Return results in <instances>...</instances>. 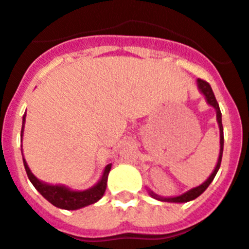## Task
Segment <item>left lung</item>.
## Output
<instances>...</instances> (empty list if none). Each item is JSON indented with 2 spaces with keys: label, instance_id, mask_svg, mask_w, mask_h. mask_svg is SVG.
<instances>
[{
  "label": "left lung",
  "instance_id": "8db88e82",
  "mask_svg": "<svg viewBox=\"0 0 249 249\" xmlns=\"http://www.w3.org/2000/svg\"><path fill=\"white\" fill-rule=\"evenodd\" d=\"M196 85H198V89H199L200 92L203 93L204 97H206L207 103H208L211 107H213L214 110H216V118H217L218 127H220V154H218L217 164H216V167H214L213 172L211 174L210 178H207L203 184L199 185V186H196V188L190 189V190H188V192L184 193V194H181V196H174V198H163V196H157V194H154V193L149 190V193H150V196H152L153 198H156V199H158V200H162V202H172V203H186V202H190V200L198 198V196H199L200 194H202V193H203L204 190L208 188V186H210L211 182L213 181L214 176H216L218 168H220V164H221L222 152H224V128H222L221 110H220V107H218V103H217V100H216V97H214V93H213V91H212V89H211L210 83L206 82V81H203V79L198 78V79H196Z\"/></svg>",
  "mask_w": 249,
  "mask_h": 249
}]
</instances>
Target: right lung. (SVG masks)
I'll list each match as a JSON object with an SVG mask.
<instances>
[{
  "label": "right lung",
  "mask_w": 249,
  "mask_h": 249,
  "mask_svg": "<svg viewBox=\"0 0 249 249\" xmlns=\"http://www.w3.org/2000/svg\"><path fill=\"white\" fill-rule=\"evenodd\" d=\"M24 123H25V114L23 115V126H21V134L20 136L23 137V131H24ZM23 163L27 171L28 178L31 180L39 194L47 199L51 204H53L57 208H63V210H78L82 207L90 206V204L96 203L97 200L101 199V196H104L105 189H107V182H108V175L109 171L112 168V164L109 163L108 166L105 167L103 176L99 180L96 185H93L92 188L83 190V192H75V190H71L68 186L64 185H50L39 181L38 178H36L35 175L32 174V171L29 170L27 162L23 157Z\"/></svg>",
  "instance_id": "obj_1"
}]
</instances>
